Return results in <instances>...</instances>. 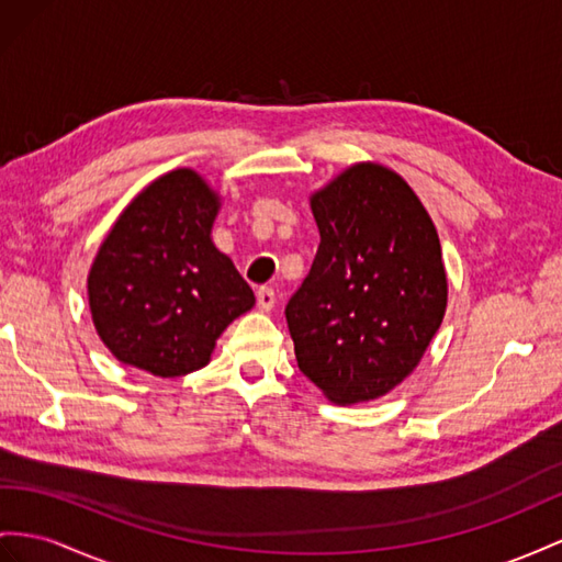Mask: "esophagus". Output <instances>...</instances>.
Here are the masks:
<instances>
[{
  "mask_svg": "<svg viewBox=\"0 0 562 562\" xmlns=\"http://www.w3.org/2000/svg\"><path fill=\"white\" fill-rule=\"evenodd\" d=\"M276 292L272 290H268V286H263V290H258L256 292V304H258V308H261L263 313H270L272 308H276Z\"/></svg>",
  "mask_w": 562,
  "mask_h": 562,
  "instance_id": "34e87169",
  "label": "esophagus"
}]
</instances>
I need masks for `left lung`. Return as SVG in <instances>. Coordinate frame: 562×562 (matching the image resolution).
<instances>
[{
  "mask_svg": "<svg viewBox=\"0 0 562 562\" xmlns=\"http://www.w3.org/2000/svg\"><path fill=\"white\" fill-rule=\"evenodd\" d=\"M311 211L321 247L284 308L299 370L339 406L390 394L443 321L449 280L437 227L396 170L353 164Z\"/></svg>",
  "mask_w": 562,
  "mask_h": 562,
  "instance_id": "left-lung-1",
  "label": "left lung"
}]
</instances>
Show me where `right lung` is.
I'll list each match as a JSON object with an SVG mask.
<instances>
[{
    "mask_svg": "<svg viewBox=\"0 0 562 562\" xmlns=\"http://www.w3.org/2000/svg\"><path fill=\"white\" fill-rule=\"evenodd\" d=\"M221 194L194 168L156 178L123 209L88 276L92 323L123 366L180 378L209 366L251 286L211 239Z\"/></svg>",
    "mask_w": 562,
    "mask_h": 562,
    "instance_id": "obj_1",
    "label": "right lung"
}]
</instances>
